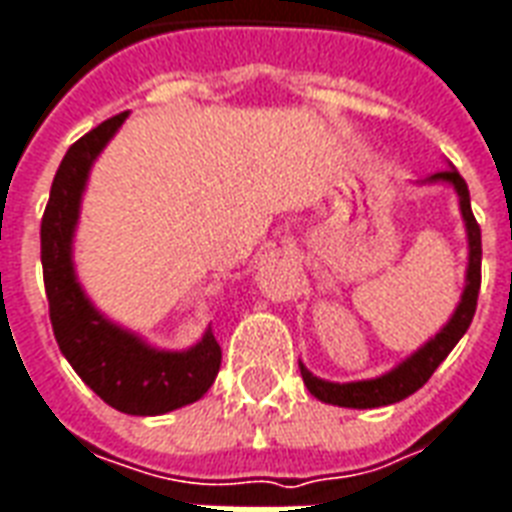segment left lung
Wrapping results in <instances>:
<instances>
[{"label": "left lung", "mask_w": 512, "mask_h": 512, "mask_svg": "<svg viewBox=\"0 0 512 512\" xmlns=\"http://www.w3.org/2000/svg\"><path fill=\"white\" fill-rule=\"evenodd\" d=\"M429 181H450L458 192V203H461V214L467 222L469 236V268H467V287L461 295L456 314L450 317V323L431 339L429 344H423L412 358L399 363L393 372L382 374L377 380H361V382H325L320 377H314L304 363H298L304 385L309 388L314 399L325 401V404H336V407H352V410H372V407H385L393 401H401L412 396V393L423 388L429 377L437 372V366L450 355V350L456 347L458 339L467 333L475 309H478V293H480V257H483V246H480V225L475 214H472V203H469L467 181L461 179V173L456 168L439 170Z\"/></svg>", "instance_id": "8db88e82"}]
</instances>
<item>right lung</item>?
<instances>
[{"label": "right lung", "instance_id": "1", "mask_svg": "<svg viewBox=\"0 0 512 512\" xmlns=\"http://www.w3.org/2000/svg\"><path fill=\"white\" fill-rule=\"evenodd\" d=\"M124 119L127 111L111 116L67 149L40 225V257L56 344L78 377L113 410L127 415H162L198 401L217 380L222 350L214 333L206 331L187 352L151 350L138 336L108 323L89 304L75 282L70 257L89 168Z\"/></svg>", "mask_w": 512, "mask_h": 512}]
</instances>
